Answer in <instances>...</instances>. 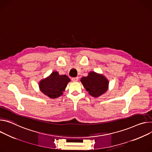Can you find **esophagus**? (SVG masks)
<instances>
[{"mask_svg": "<svg viewBox=\"0 0 152 152\" xmlns=\"http://www.w3.org/2000/svg\"><path fill=\"white\" fill-rule=\"evenodd\" d=\"M79 79V77H73L72 79V80L73 81V82H77Z\"/></svg>", "mask_w": 152, "mask_h": 152, "instance_id": "esophagus-1", "label": "esophagus"}]
</instances>
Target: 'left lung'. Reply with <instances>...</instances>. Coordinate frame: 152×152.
Listing matches in <instances>:
<instances>
[{"label": "left lung", "mask_w": 152, "mask_h": 152, "mask_svg": "<svg viewBox=\"0 0 152 152\" xmlns=\"http://www.w3.org/2000/svg\"><path fill=\"white\" fill-rule=\"evenodd\" d=\"M83 85L88 94L94 98H98L104 94L108 89L109 81L102 74L93 71L88 73L86 77L80 79Z\"/></svg>", "instance_id": "left-lung-1"}]
</instances>
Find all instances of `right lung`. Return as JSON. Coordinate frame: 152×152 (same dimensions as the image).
<instances>
[{
    "label": "right lung",
    "instance_id": "add662e5",
    "mask_svg": "<svg viewBox=\"0 0 152 152\" xmlns=\"http://www.w3.org/2000/svg\"><path fill=\"white\" fill-rule=\"evenodd\" d=\"M71 80L66 75H61L58 72H53L48 77L39 82L40 91L51 99L60 97L63 94L67 84Z\"/></svg>",
    "mask_w": 152,
    "mask_h": 152
}]
</instances>
